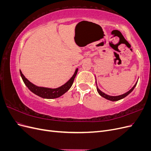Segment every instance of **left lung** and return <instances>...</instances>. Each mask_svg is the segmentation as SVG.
I'll use <instances>...</instances> for the list:
<instances>
[{
  "mask_svg": "<svg viewBox=\"0 0 151 151\" xmlns=\"http://www.w3.org/2000/svg\"><path fill=\"white\" fill-rule=\"evenodd\" d=\"M96 86H97V87H96V88H97V91H98V93H99V94L100 96H101L102 97L104 98L105 99L109 100V101H118V100H120V99H123V98H124L125 97L129 95V94L132 92V91L134 89L136 85H137V83H135V84L133 87H132V88L131 89H130L129 91H127V93H124V94H122V95L115 96H109V95H108V94H106L104 93L103 92H102V91L98 88V86H97L96 79Z\"/></svg>",
  "mask_w": 151,
  "mask_h": 151,
  "instance_id": "obj_1",
  "label": "left lung"
}]
</instances>
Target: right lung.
Returning a JSON list of instances; mask_svg holds the SVG:
<instances>
[{
	"instance_id": "right-lung-1",
	"label": "right lung",
	"mask_w": 151,
	"mask_h": 151,
	"mask_svg": "<svg viewBox=\"0 0 151 151\" xmlns=\"http://www.w3.org/2000/svg\"><path fill=\"white\" fill-rule=\"evenodd\" d=\"M77 71H78V68H77L74 75L72 76L71 78L68 80L66 83L60 87H58L57 88H45V87H39L35 85L34 84L31 83V82L27 79L25 76L22 74L21 70H20V74L22 77V79L25 85L28 87V88L33 93L36 95L38 96L45 98V99H54L61 96L62 95L65 94L67 91L69 89L74 83V80L77 75Z\"/></svg>"
}]
</instances>
